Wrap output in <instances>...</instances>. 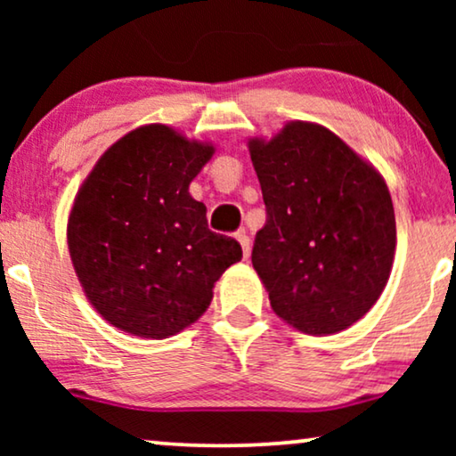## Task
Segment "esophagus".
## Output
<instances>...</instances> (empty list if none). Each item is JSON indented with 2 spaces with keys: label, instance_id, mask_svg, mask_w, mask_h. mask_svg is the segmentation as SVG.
I'll return each mask as SVG.
<instances>
[{
  "label": "esophagus",
  "instance_id": "esophagus-1",
  "mask_svg": "<svg viewBox=\"0 0 456 456\" xmlns=\"http://www.w3.org/2000/svg\"><path fill=\"white\" fill-rule=\"evenodd\" d=\"M236 240L240 242V248H242V255H245V259L248 257V248H251V240H248V236L245 230H240L239 234H236Z\"/></svg>",
  "mask_w": 456,
  "mask_h": 456
}]
</instances>
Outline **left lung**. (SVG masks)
<instances>
[{
  "mask_svg": "<svg viewBox=\"0 0 456 456\" xmlns=\"http://www.w3.org/2000/svg\"><path fill=\"white\" fill-rule=\"evenodd\" d=\"M247 147L267 208L251 261L273 314L303 334L342 332L388 284L396 251L388 184L317 122L290 120Z\"/></svg>",
  "mask_w": 456,
  "mask_h": 456,
  "instance_id": "obj_1",
  "label": "left lung"
}]
</instances>
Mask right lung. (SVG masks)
Returning a JSON list of instances; mask_svg holds the SVG:
<instances>
[{"label": "right lung", "mask_w": 456, "mask_h": 456, "mask_svg": "<svg viewBox=\"0 0 456 456\" xmlns=\"http://www.w3.org/2000/svg\"><path fill=\"white\" fill-rule=\"evenodd\" d=\"M216 153L167 124H145L105 149L66 224L72 267L93 309L139 338L192 326L242 251L208 228L189 186Z\"/></svg>", "instance_id": "1"}]
</instances>
